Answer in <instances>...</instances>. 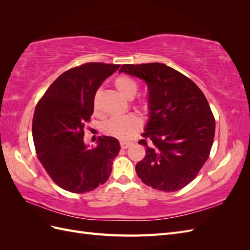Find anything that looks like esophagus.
<instances>
[{
	"label": "esophagus",
	"instance_id": "1",
	"mask_svg": "<svg viewBox=\"0 0 250 250\" xmlns=\"http://www.w3.org/2000/svg\"><path fill=\"white\" fill-rule=\"evenodd\" d=\"M131 145H132V143H130V142H124V141L120 142V146L122 149H127L128 147H130Z\"/></svg>",
	"mask_w": 250,
	"mask_h": 250
}]
</instances>
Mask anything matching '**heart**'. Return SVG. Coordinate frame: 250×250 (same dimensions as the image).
<instances>
[{"mask_svg":"<svg viewBox=\"0 0 250 250\" xmlns=\"http://www.w3.org/2000/svg\"><path fill=\"white\" fill-rule=\"evenodd\" d=\"M115 86L119 93L124 96L127 99H132L137 95L139 84L133 78L122 75L115 80ZM93 107L96 112L100 109V94L98 92L94 96ZM142 127V120L137 116L130 113L123 117H115L108 120L103 125V131L110 137L120 140H130L133 138Z\"/></svg>","mask_w":250,"mask_h":250,"instance_id":"1","label":"heart"}]
</instances>
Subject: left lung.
Instances as JSON below:
<instances>
[{"label":"left lung","mask_w":250,"mask_h":250,"mask_svg":"<svg viewBox=\"0 0 250 250\" xmlns=\"http://www.w3.org/2000/svg\"><path fill=\"white\" fill-rule=\"evenodd\" d=\"M149 90L150 119L139 144L146 155L135 166L145 185L164 192L188 186L208 161L215 118L201 89L184 74L160 62L123 64Z\"/></svg>","instance_id":"8db88e82"}]
</instances>
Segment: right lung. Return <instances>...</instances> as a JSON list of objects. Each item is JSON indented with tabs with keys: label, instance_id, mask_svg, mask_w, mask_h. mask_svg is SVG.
<instances>
[{
	"label": "right lung",
	"instance_id": "obj_1",
	"mask_svg": "<svg viewBox=\"0 0 250 250\" xmlns=\"http://www.w3.org/2000/svg\"><path fill=\"white\" fill-rule=\"evenodd\" d=\"M120 64L87 62L62 73L37 103L32 135L37 157L54 183L65 191L85 193L106 181L119 154V141L99 137L88 148L83 142L93 100L102 82Z\"/></svg>",
	"mask_w": 250,
	"mask_h": 250
}]
</instances>
